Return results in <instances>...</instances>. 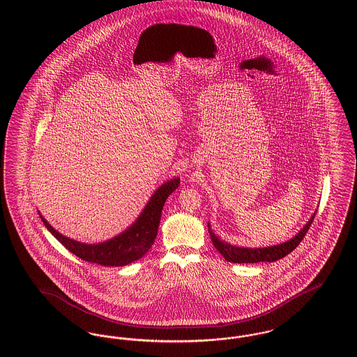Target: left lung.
<instances>
[{
	"mask_svg": "<svg viewBox=\"0 0 357 357\" xmlns=\"http://www.w3.org/2000/svg\"><path fill=\"white\" fill-rule=\"evenodd\" d=\"M314 215H316V211L312 214L309 221L306 222L305 225L303 226V229L294 237L290 238L287 242L273 245V246H266V248H243V246H236V245L227 243V242L220 239L218 236H215V233L210 227V223L207 225V227H208V233H210V238L213 241V245L223 255V258L227 262H233V264L274 262V261H278V259L284 258L285 255H288L290 252H293L300 245V242L303 241V238L305 237L312 222L314 220Z\"/></svg>",
	"mask_w": 357,
	"mask_h": 357,
	"instance_id": "8db88e82",
	"label": "left lung"
}]
</instances>
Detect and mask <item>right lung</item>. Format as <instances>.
<instances>
[{
  "instance_id": "obj_1",
  "label": "right lung",
  "mask_w": 357,
  "mask_h": 357,
  "mask_svg": "<svg viewBox=\"0 0 357 357\" xmlns=\"http://www.w3.org/2000/svg\"><path fill=\"white\" fill-rule=\"evenodd\" d=\"M181 185L178 176L165 182L153 191L150 201L142 210L135 222L123 233L99 243H84L66 237L50 225L38 211L41 221L59 242L64 245L70 253L77 255L86 262L99 264L104 266H126L146 255L153 245L158 234L162 210L166 199Z\"/></svg>"
}]
</instances>
